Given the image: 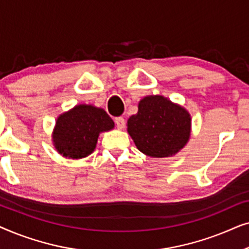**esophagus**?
<instances>
[{
  "label": "esophagus",
  "instance_id": "34e87169",
  "mask_svg": "<svg viewBox=\"0 0 249 249\" xmlns=\"http://www.w3.org/2000/svg\"><path fill=\"white\" fill-rule=\"evenodd\" d=\"M115 124H117V128L118 129H124V124H125V121L124 119L122 117H119V118H115Z\"/></svg>",
  "mask_w": 249,
  "mask_h": 249
}]
</instances>
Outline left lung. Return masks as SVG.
<instances>
[{"label": "left lung", "mask_w": 249, "mask_h": 249, "mask_svg": "<svg viewBox=\"0 0 249 249\" xmlns=\"http://www.w3.org/2000/svg\"><path fill=\"white\" fill-rule=\"evenodd\" d=\"M136 147L153 159L175 156L185 147L192 132V117L185 107L162 95H148L127 122Z\"/></svg>", "instance_id": "1"}]
</instances>
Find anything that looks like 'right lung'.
I'll return each instance as SVG.
<instances>
[{
	"instance_id": "obj_1",
	"label": "right lung",
	"mask_w": 249,
	"mask_h": 249,
	"mask_svg": "<svg viewBox=\"0 0 249 249\" xmlns=\"http://www.w3.org/2000/svg\"><path fill=\"white\" fill-rule=\"evenodd\" d=\"M114 128V122L103 108L78 104L57 117L52 142L60 155L78 160L95 151L100 134Z\"/></svg>"
}]
</instances>
